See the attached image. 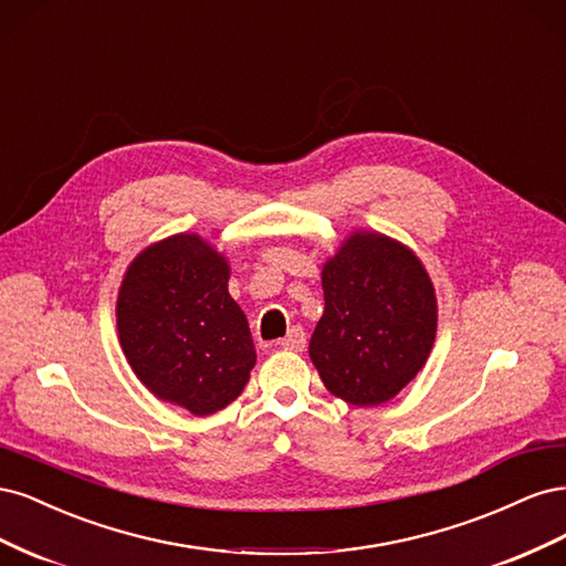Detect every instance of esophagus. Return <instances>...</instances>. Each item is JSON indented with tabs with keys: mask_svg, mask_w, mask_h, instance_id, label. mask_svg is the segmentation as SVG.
Instances as JSON below:
<instances>
[{
	"mask_svg": "<svg viewBox=\"0 0 566 566\" xmlns=\"http://www.w3.org/2000/svg\"><path fill=\"white\" fill-rule=\"evenodd\" d=\"M281 347L290 349V352H302L306 347V333L300 325H293V328L287 331V335L281 339Z\"/></svg>",
	"mask_w": 566,
	"mask_h": 566,
	"instance_id": "esophagus-1",
	"label": "esophagus"
}]
</instances>
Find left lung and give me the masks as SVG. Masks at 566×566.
Listing matches in <instances>:
<instances>
[{
	"label": "left lung",
	"mask_w": 566,
	"mask_h": 566,
	"mask_svg": "<svg viewBox=\"0 0 566 566\" xmlns=\"http://www.w3.org/2000/svg\"><path fill=\"white\" fill-rule=\"evenodd\" d=\"M325 312L310 342L323 385L380 406L416 378L437 335V297L418 256L378 233H354L323 266Z\"/></svg>",
	"instance_id": "1"
}]
</instances>
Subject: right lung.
Returning a JSON list of instances; mask_svg holds the SVG:
<instances>
[{"label": "right lung", "mask_w": 566, "mask_h": 566, "mask_svg": "<svg viewBox=\"0 0 566 566\" xmlns=\"http://www.w3.org/2000/svg\"><path fill=\"white\" fill-rule=\"evenodd\" d=\"M117 333L139 380L193 416L229 406L256 361L224 256L198 235H172L136 256L119 287Z\"/></svg>", "instance_id": "right-lung-1"}]
</instances>
